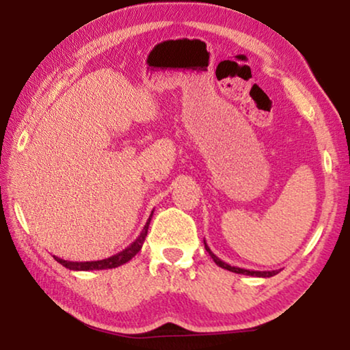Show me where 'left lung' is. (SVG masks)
<instances>
[{
	"label": "left lung",
	"instance_id": "8db88e82",
	"mask_svg": "<svg viewBox=\"0 0 350 350\" xmlns=\"http://www.w3.org/2000/svg\"><path fill=\"white\" fill-rule=\"evenodd\" d=\"M204 245H205V250L208 252V255L213 258V261L217 262V265L219 266V267H223V269H228V271H231V272H236V274H243V275H253V277H272V275H275V274H279V271H250V269H242V267H236V266H231V265H228V262H224V261H221L219 260V258L215 255V253L210 250L208 248V245H207V242L204 241Z\"/></svg>",
	"mask_w": 350,
	"mask_h": 350
}]
</instances>
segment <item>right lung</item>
<instances>
[{
    "instance_id": "obj_1",
    "label": "right lung",
    "mask_w": 350,
    "mask_h": 350,
    "mask_svg": "<svg viewBox=\"0 0 350 350\" xmlns=\"http://www.w3.org/2000/svg\"><path fill=\"white\" fill-rule=\"evenodd\" d=\"M151 217H152V213L150 215V218H148V221L145 224V228H143V231L140 232V236H138L135 241H133L127 248H124L122 252L116 253V255H113V256H109V258H105V260H98V261H66V260H62V258L54 256L55 261L60 262L62 266H65L66 269H71V271L113 269V267L126 265L127 261H131L132 258L135 256L137 253L142 250L143 242H145V237H146V234H148V228H150Z\"/></svg>"
}]
</instances>
